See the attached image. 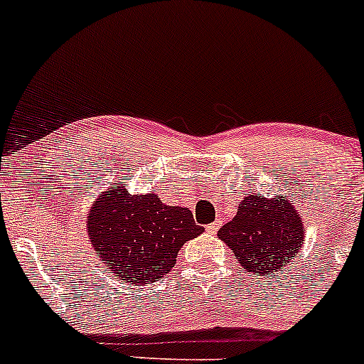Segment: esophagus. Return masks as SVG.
Instances as JSON below:
<instances>
[{
  "instance_id": "34e87169",
  "label": "esophagus",
  "mask_w": 364,
  "mask_h": 364,
  "mask_svg": "<svg viewBox=\"0 0 364 364\" xmlns=\"http://www.w3.org/2000/svg\"><path fill=\"white\" fill-rule=\"evenodd\" d=\"M218 228H220V222L218 220H215V222H212V224L210 225H206V232L208 234H215L218 230Z\"/></svg>"
}]
</instances>
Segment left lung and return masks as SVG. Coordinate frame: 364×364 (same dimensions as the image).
I'll return each instance as SVG.
<instances>
[{
	"label": "left lung",
	"instance_id": "left-lung-1",
	"mask_svg": "<svg viewBox=\"0 0 364 364\" xmlns=\"http://www.w3.org/2000/svg\"><path fill=\"white\" fill-rule=\"evenodd\" d=\"M218 237L250 274H283L306 241L300 212L287 196L252 193L241 199L236 217L218 229Z\"/></svg>",
	"mask_w": 364,
	"mask_h": 364
}]
</instances>
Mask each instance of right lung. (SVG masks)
<instances>
[{"mask_svg": "<svg viewBox=\"0 0 364 364\" xmlns=\"http://www.w3.org/2000/svg\"><path fill=\"white\" fill-rule=\"evenodd\" d=\"M203 230L189 208L168 206L156 193L130 194L127 183L97 194L87 215L90 245L102 267L139 287L170 272L183 243Z\"/></svg>", "mask_w": 364, "mask_h": 364, "instance_id": "obj_1", "label": "right lung"}]
</instances>
